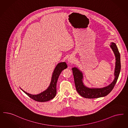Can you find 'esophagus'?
<instances>
[{
  "label": "esophagus",
  "instance_id": "esophagus-1",
  "mask_svg": "<svg viewBox=\"0 0 128 128\" xmlns=\"http://www.w3.org/2000/svg\"><path fill=\"white\" fill-rule=\"evenodd\" d=\"M68 63H69V64H72V63L74 62V58L73 57H72V56H70V58H68Z\"/></svg>",
  "mask_w": 128,
  "mask_h": 128
}]
</instances>
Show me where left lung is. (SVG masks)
I'll list each match as a JSON object with an SVG mask.
<instances>
[{
	"label": "left lung",
	"instance_id": "1",
	"mask_svg": "<svg viewBox=\"0 0 128 128\" xmlns=\"http://www.w3.org/2000/svg\"><path fill=\"white\" fill-rule=\"evenodd\" d=\"M110 47L116 56V67L114 70V79L108 86L102 88H89L86 87L83 83V74L76 67L72 68L74 83L76 90L83 97L87 98H95L107 96L111 91L116 85L120 70V59L118 49L114 42L111 43Z\"/></svg>",
	"mask_w": 128,
	"mask_h": 128
}]
</instances>
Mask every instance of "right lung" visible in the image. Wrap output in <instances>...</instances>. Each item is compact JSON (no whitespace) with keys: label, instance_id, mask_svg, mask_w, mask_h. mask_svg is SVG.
Listing matches in <instances>:
<instances>
[{"label":"right lung","instance_id":"1","mask_svg":"<svg viewBox=\"0 0 128 128\" xmlns=\"http://www.w3.org/2000/svg\"><path fill=\"white\" fill-rule=\"evenodd\" d=\"M67 66L66 62H61L58 64L52 74L50 86L48 87V88L46 90L41 92V93L39 94L32 95L26 92L22 89H21L26 95L28 96L30 98H32L35 101L44 102L51 100L54 98L56 94V83L58 77L62 70L67 68Z\"/></svg>","mask_w":128,"mask_h":128}]
</instances>
